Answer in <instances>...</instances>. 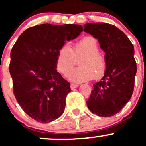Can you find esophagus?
<instances>
[{
    "instance_id": "34e87169",
    "label": "esophagus",
    "mask_w": 146,
    "mask_h": 146,
    "mask_svg": "<svg viewBox=\"0 0 146 146\" xmlns=\"http://www.w3.org/2000/svg\"><path fill=\"white\" fill-rule=\"evenodd\" d=\"M77 87H78V84H73V83L70 84V88H71L72 90L75 89V88H76Z\"/></svg>"
}]
</instances>
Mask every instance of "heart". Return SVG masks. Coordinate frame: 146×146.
<instances>
[{
    "label": "heart",
    "instance_id": "heart-1",
    "mask_svg": "<svg viewBox=\"0 0 146 146\" xmlns=\"http://www.w3.org/2000/svg\"><path fill=\"white\" fill-rule=\"evenodd\" d=\"M82 56L79 68L71 71L74 63V57ZM56 68L64 76L68 74L70 81L80 83L91 79H99L104 74L107 68V59L103 52L99 50L98 41L88 36L75 42L73 48L65 44L58 50L56 57Z\"/></svg>",
    "mask_w": 146,
    "mask_h": 146
}]
</instances>
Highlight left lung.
<instances>
[{"mask_svg": "<svg viewBox=\"0 0 146 146\" xmlns=\"http://www.w3.org/2000/svg\"><path fill=\"white\" fill-rule=\"evenodd\" d=\"M84 26V32L98 39L107 59L104 76L93 85L87 105L99 117H111L120 111L133 94L137 71L134 47L116 26L104 23Z\"/></svg>", "mask_w": 146, "mask_h": 146, "instance_id": "obj_1", "label": "left lung"}]
</instances>
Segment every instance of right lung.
Here are the masks:
<instances>
[{"label":"right lung","instance_id":"add662e5","mask_svg":"<svg viewBox=\"0 0 146 146\" xmlns=\"http://www.w3.org/2000/svg\"><path fill=\"white\" fill-rule=\"evenodd\" d=\"M82 32L80 25L42 24L20 35L10 52L13 92L23 111L40 123L64 113L70 83L56 70L58 50Z\"/></svg>","mask_w":146,"mask_h":146}]
</instances>
